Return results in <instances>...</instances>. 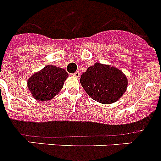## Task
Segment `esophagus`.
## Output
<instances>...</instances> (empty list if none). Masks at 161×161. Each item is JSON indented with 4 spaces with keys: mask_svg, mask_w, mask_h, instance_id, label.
<instances>
[{
    "mask_svg": "<svg viewBox=\"0 0 161 161\" xmlns=\"http://www.w3.org/2000/svg\"><path fill=\"white\" fill-rule=\"evenodd\" d=\"M72 76L74 77V78H79V77H80V72H78V71L75 72L74 74H72Z\"/></svg>",
    "mask_w": 161,
    "mask_h": 161,
    "instance_id": "34e87169",
    "label": "esophagus"
}]
</instances>
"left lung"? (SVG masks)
<instances>
[{
    "label": "left lung",
    "instance_id": "1",
    "mask_svg": "<svg viewBox=\"0 0 161 161\" xmlns=\"http://www.w3.org/2000/svg\"><path fill=\"white\" fill-rule=\"evenodd\" d=\"M80 83L93 100L111 104L125 93L128 80L123 72L114 66L96 63L81 75Z\"/></svg>",
    "mask_w": 161,
    "mask_h": 161
}]
</instances>
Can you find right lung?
<instances>
[{
    "label": "right lung",
    "instance_id": "add662e5",
    "mask_svg": "<svg viewBox=\"0 0 161 161\" xmlns=\"http://www.w3.org/2000/svg\"><path fill=\"white\" fill-rule=\"evenodd\" d=\"M68 77L69 74L64 69L46 65L30 77L27 87L36 100L50 101L59 93Z\"/></svg>",
    "mask_w": 161,
    "mask_h": 161
}]
</instances>
